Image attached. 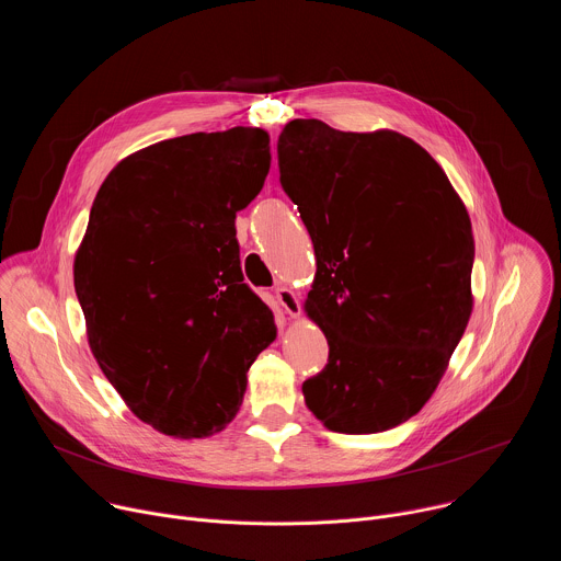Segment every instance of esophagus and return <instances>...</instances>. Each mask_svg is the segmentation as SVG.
Listing matches in <instances>:
<instances>
[{"instance_id": "obj_1", "label": "esophagus", "mask_w": 561, "mask_h": 561, "mask_svg": "<svg viewBox=\"0 0 561 561\" xmlns=\"http://www.w3.org/2000/svg\"><path fill=\"white\" fill-rule=\"evenodd\" d=\"M275 297H277V304H279L290 317H297V314H299V299H297V295H295L288 286H277V288H275Z\"/></svg>"}]
</instances>
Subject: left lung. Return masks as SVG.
<instances>
[{"instance_id":"8db88e82","label":"left lung","mask_w":561,"mask_h":561,"mask_svg":"<svg viewBox=\"0 0 561 561\" xmlns=\"http://www.w3.org/2000/svg\"><path fill=\"white\" fill-rule=\"evenodd\" d=\"M279 182L312 239L308 314L329 364L301 383L335 433H381L437 388L472 308L474 242L446 173L413 139L293 119Z\"/></svg>"}]
</instances>
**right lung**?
<instances>
[{"mask_svg": "<svg viewBox=\"0 0 561 561\" xmlns=\"http://www.w3.org/2000/svg\"><path fill=\"white\" fill-rule=\"evenodd\" d=\"M268 141L237 126L152 144L119 162L93 202L75 293L104 375L159 433L221 431L275 340L234 230L268 175Z\"/></svg>", "mask_w": 561, "mask_h": 561, "instance_id": "add662e5", "label": "right lung"}]
</instances>
